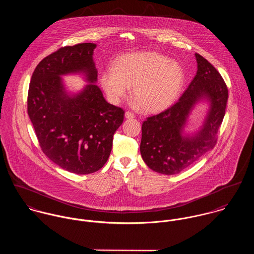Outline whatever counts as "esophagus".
I'll list each match as a JSON object with an SVG mask.
<instances>
[{
  "label": "esophagus",
  "instance_id": "obj_1",
  "mask_svg": "<svg viewBox=\"0 0 254 254\" xmlns=\"http://www.w3.org/2000/svg\"><path fill=\"white\" fill-rule=\"evenodd\" d=\"M125 117H126L127 119H133V118L135 117V115H134V113L131 112V111H126V112H125Z\"/></svg>",
  "mask_w": 254,
  "mask_h": 254
}]
</instances>
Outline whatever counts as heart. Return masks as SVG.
<instances>
[{"label": "heart", "mask_w": 254, "mask_h": 254, "mask_svg": "<svg viewBox=\"0 0 254 254\" xmlns=\"http://www.w3.org/2000/svg\"><path fill=\"white\" fill-rule=\"evenodd\" d=\"M185 82L181 65L155 52L121 57L115 68L102 75V85L113 102L127 97L129 87L137 107L149 113L168 109L178 98Z\"/></svg>", "instance_id": "heart-1"}]
</instances>
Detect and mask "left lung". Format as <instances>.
Returning <instances> with one entry per match:
<instances>
[{
  "label": "left lung",
  "mask_w": 254,
  "mask_h": 254,
  "mask_svg": "<svg viewBox=\"0 0 254 254\" xmlns=\"http://www.w3.org/2000/svg\"><path fill=\"white\" fill-rule=\"evenodd\" d=\"M197 71L181 98L162 112L148 116L142 125L141 154L153 171L178 174L193 164L217 143L228 101V88L217 69L203 57L195 54ZM207 98L211 109L201 131L183 137L186 117L196 101Z\"/></svg>",
  "instance_id": "8db88e82"
}]
</instances>
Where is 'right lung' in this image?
<instances>
[{
	"label": "right lung",
	"mask_w": 254,
	"mask_h": 254,
	"mask_svg": "<svg viewBox=\"0 0 254 254\" xmlns=\"http://www.w3.org/2000/svg\"><path fill=\"white\" fill-rule=\"evenodd\" d=\"M96 44L66 46L43 59L32 74L27 112L43 152L57 165L75 174H90L108 161L113 135L124 110L109 104L95 84L69 96L62 75L83 72L95 83Z\"/></svg>",
	"instance_id": "add662e5"
}]
</instances>
